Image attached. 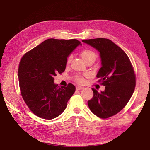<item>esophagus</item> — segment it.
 <instances>
[{"label":"esophagus","instance_id":"1","mask_svg":"<svg viewBox=\"0 0 150 150\" xmlns=\"http://www.w3.org/2000/svg\"><path fill=\"white\" fill-rule=\"evenodd\" d=\"M84 88L82 87V86H76V89L78 90H81V89H83Z\"/></svg>","mask_w":150,"mask_h":150}]
</instances>
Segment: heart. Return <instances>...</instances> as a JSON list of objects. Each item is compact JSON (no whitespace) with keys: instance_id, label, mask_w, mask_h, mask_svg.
I'll return each mask as SVG.
<instances>
[{"instance_id":"1","label":"heart","mask_w":150,"mask_h":150,"mask_svg":"<svg viewBox=\"0 0 150 150\" xmlns=\"http://www.w3.org/2000/svg\"><path fill=\"white\" fill-rule=\"evenodd\" d=\"M81 56L86 62H87L90 60L95 61V59H96V54L93 51H92V50L87 49L83 50V51L81 52ZM71 60V56H69L67 58V62L69 63ZM76 81H77V82L81 83L83 82V79L82 77L78 76L76 78Z\"/></svg>"}]
</instances>
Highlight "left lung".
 <instances>
[{"instance_id": "obj_1", "label": "left lung", "mask_w": 150, "mask_h": 150, "mask_svg": "<svg viewBox=\"0 0 150 150\" xmlns=\"http://www.w3.org/2000/svg\"><path fill=\"white\" fill-rule=\"evenodd\" d=\"M82 42L99 52L101 67L96 77L105 86L101 93L92 89L94 94L88 101V106L98 117L108 118L122 110L132 96L136 86L133 68L123 50L111 40L97 38Z\"/></svg>"}]
</instances>
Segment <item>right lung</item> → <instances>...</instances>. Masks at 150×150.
I'll return each instance as SVG.
<instances>
[{
	"label": "right lung",
	"instance_id": "1",
	"mask_svg": "<svg viewBox=\"0 0 150 150\" xmlns=\"http://www.w3.org/2000/svg\"><path fill=\"white\" fill-rule=\"evenodd\" d=\"M81 43L77 39H49L25 53L19 63L18 77L21 93L34 115L52 120L65 110L75 86L54 83V77L66 69L67 57Z\"/></svg>",
	"mask_w": 150,
	"mask_h": 150
}]
</instances>
